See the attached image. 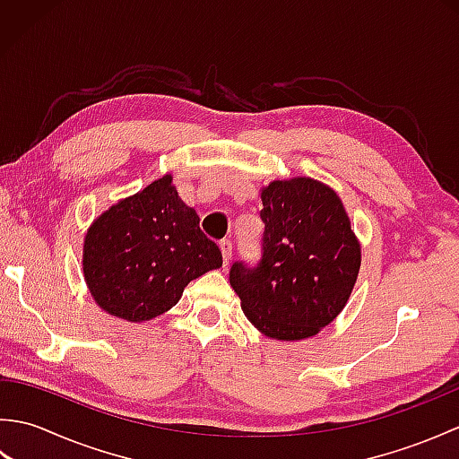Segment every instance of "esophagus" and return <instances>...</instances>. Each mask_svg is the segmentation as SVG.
<instances>
[{"label":"esophagus","instance_id":"obj_1","mask_svg":"<svg viewBox=\"0 0 459 459\" xmlns=\"http://www.w3.org/2000/svg\"><path fill=\"white\" fill-rule=\"evenodd\" d=\"M219 248H221V255H222L224 266H229V260H230V256H232V242L224 238V240H221V242H219Z\"/></svg>","mask_w":459,"mask_h":459}]
</instances>
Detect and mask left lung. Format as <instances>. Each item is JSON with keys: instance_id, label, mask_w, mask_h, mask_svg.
<instances>
[{"instance_id": "8db88e82", "label": "left lung", "mask_w": 459, "mask_h": 459, "mask_svg": "<svg viewBox=\"0 0 459 459\" xmlns=\"http://www.w3.org/2000/svg\"><path fill=\"white\" fill-rule=\"evenodd\" d=\"M260 260L232 262L230 286L262 333L281 341L316 335L345 307L360 268V248L343 203L309 178L262 191Z\"/></svg>"}]
</instances>
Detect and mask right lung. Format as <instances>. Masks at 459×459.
I'll return each instance as SVG.
<instances>
[{"mask_svg":"<svg viewBox=\"0 0 459 459\" xmlns=\"http://www.w3.org/2000/svg\"><path fill=\"white\" fill-rule=\"evenodd\" d=\"M222 255L171 175L116 203L86 232L82 270L92 298L126 321H148L178 304L185 286L221 268Z\"/></svg>","mask_w":459,"mask_h":459,"instance_id":"right-lung-1","label":"right lung"}]
</instances>
